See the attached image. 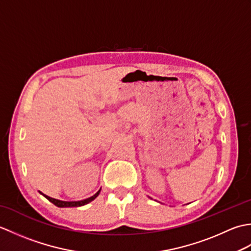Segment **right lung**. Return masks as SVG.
<instances>
[{
  "label": "right lung",
  "mask_w": 251,
  "mask_h": 251,
  "mask_svg": "<svg viewBox=\"0 0 251 251\" xmlns=\"http://www.w3.org/2000/svg\"><path fill=\"white\" fill-rule=\"evenodd\" d=\"M99 193H100V190H99L95 195H93L92 197H88V199H86V200L78 201H59V200L52 199V197L47 196V195H45V194H43V193H42V194H43L47 200H49L50 201H51L52 204L56 205L57 207H78V206L86 205V204H88V202L94 201V200L96 199V197H97V196L99 195Z\"/></svg>",
  "instance_id": "add662e5"
}]
</instances>
